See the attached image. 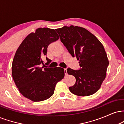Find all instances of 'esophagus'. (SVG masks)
I'll return each mask as SVG.
<instances>
[{"label":"esophagus","mask_w":124,"mask_h":124,"mask_svg":"<svg viewBox=\"0 0 124 124\" xmlns=\"http://www.w3.org/2000/svg\"><path fill=\"white\" fill-rule=\"evenodd\" d=\"M64 72H65V76L67 75V69H64Z\"/></svg>","instance_id":"1"}]
</instances>
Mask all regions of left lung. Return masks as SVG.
Listing matches in <instances>:
<instances>
[{
    "instance_id": "1",
    "label": "left lung",
    "mask_w": 124,
    "mask_h": 124,
    "mask_svg": "<svg viewBox=\"0 0 124 124\" xmlns=\"http://www.w3.org/2000/svg\"><path fill=\"white\" fill-rule=\"evenodd\" d=\"M61 41L73 57L79 61L81 69L69 68L67 72L76 78V83L69 90L76 96H90L101 87L109 64L103 44L86 28L70 25L56 29Z\"/></svg>"
}]
</instances>
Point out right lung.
I'll return each instance as SVG.
<instances>
[{
  "mask_svg": "<svg viewBox=\"0 0 124 124\" xmlns=\"http://www.w3.org/2000/svg\"><path fill=\"white\" fill-rule=\"evenodd\" d=\"M59 37L54 29L37 28L23 41L16 52L12 63V76L20 93L34 102L49 99L55 86L65 76L63 68H44L43 58L48 45ZM46 64L51 62L46 57ZM43 64V66L41 67Z\"/></svg>",
  "mask_w": 124,
  "mask_h": 124,
  "instance_id": "add662e5",
  "label": "right lung"
}]
</instances>
